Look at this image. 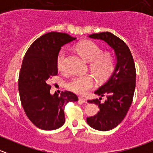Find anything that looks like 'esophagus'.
<instances>
[{
  "label": "esophagus",
  "mask_w": 153,
  "mask_h": 153,
  "mask_svg": "<svg viewBox=\"0 0 153 153\" xmlns=\"http://www.w3.org/2000/svg\"><path fill=\"white\" fill-rule=\"evenodd\" d=\"M78 100H79V101H81L82 103H86V99L85 98H83V97H79Z\"/></svg>",
  "instance_id": "obj_1"
}]
</instances>
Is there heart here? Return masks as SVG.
Instances as JSON below:
<instances>
[{"label":"heart","instance_id":"heart-1","mask_svg":"<svg viewBox=\"0 0 153 153\" xmlns=\"http://www.w3.org/2000/svg\"><path fill=\"white\" fill-rule=\"evenodd\" d=\"M78 53L89 63L91 72L99 80L107 78L114 69V58L109 53H101V49L92 41H84L76 46ZM67 49L63 48L57 56L56 64L59 70L65 69ZM94 80L92 75L75 76L67 84V88L73 92L84 95L93 86Z\"/></svg>","mask_w":153,"mask_h":153}]
</instances>
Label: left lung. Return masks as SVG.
<instances>
[{
  "mask_svg": "<svg viewBox=\"0 0 153 153\" xmlns=\"http://www.w3.org/2000/svg\"><path fill=\"white\" fill-rule=\"evenodd\" d=\"M89 37L104 41L115 54L116 64L113 72L95 92L101 98L87 101L100 108L96 115L86 118L87 124L97 130L108 131L116 127L124 120L132 104L136 78L135 64L129 47L111 32L92 34ZM104 95H107L108 99L101 103L100 100Z\"/></svg>",
  "mask_w": 153,
  "mask_h": 153,
  "instance_id": "1",
  "label": "left lung"
}]
</instances>
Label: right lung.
<instances>
[{"label": "right lung", "instance_id": "add662e5", "mask_svg": "<svg viewBox=\"0 0 153 153\" xmlns=\"http://www.w3.org/2000/svg\"><path fill=\"white\" fill-rule=\"evenodd\" d=\"M75 39L66 33L49 32L34 41L26 52L18 79L20 98L26 115L39 129L61 127L65 122L64 106L78 100L69 91L51 95L48 84L58 74L56 60L61 47Z\"/></svg>", "mask_w": 153, "mask_h": 153}]
</instances>
